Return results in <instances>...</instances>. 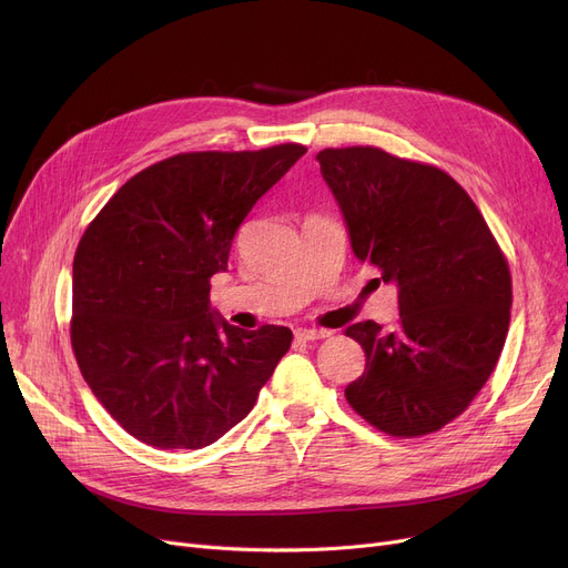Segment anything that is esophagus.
<instances>
[{"instance_id": "esophagus-1", "label": "esophagus", "mask_w": 568, "mask_h": 568, "mask_svg": "<svg viewBox=\"0 0 568 568\" xmlns=\"http://www.w3.org/2000/svg\"><path fill=\"white\" fill-rule=\"evenodd\" d=\"M294 336H296V341L313 343V341L329 338V332H324V329H296V332H294Z\"/></svg>"}]
</instances>
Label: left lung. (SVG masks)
Masks as SVG:
<instances>
[{"instance_id":"1","label":"left lung","mask_w":568,"mask_h":568,"mask_svg":"<svg viewBox=\"0 0 568 568\" xmlns=\"http://www.w3.org/2000/svg\"><path fill=\"white\" fill-rule=\"evenodd\" d=\"M320 172L345 216L354 255L396 283L400 320L345 329L366 352L347 384L352 409L394 437H422L484 389L511 320V272L467 191L444 170L379 146L322 149Z\"/></svg>"}]
</instances>
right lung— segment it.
I'll use <instances>...</instances> for the list:
<instances>
[{
    "instance_id": "add662e5",
    "label": "right lung",
    "mask_w": 568,
    "mask_h": 568,
    "mask_svg": "<svg viewBox=\"0 0 568 568\" xmlns=\"http://www.w3.org/2000/svg\"><path fill=\"white\" fill-rule=\"evenodd\" d=\"M306 154L186 152L144 168L87 225L73 257L71 345L112 419L156 449H202L253 409L290 349L287 326L239 329L212 276L253 204Z\"/></svg>"
}]
</instances>
